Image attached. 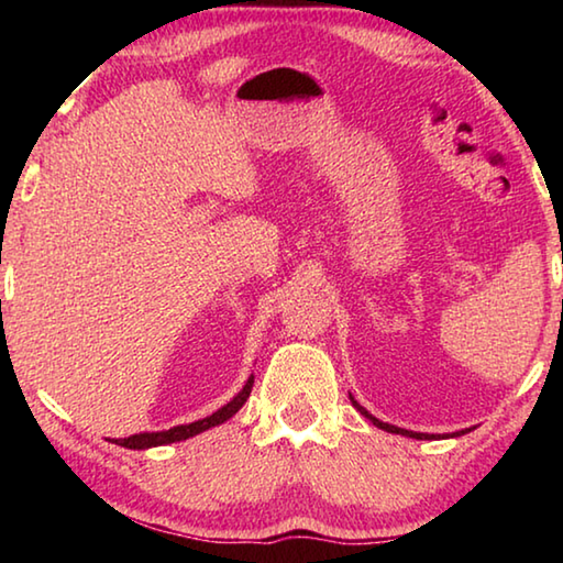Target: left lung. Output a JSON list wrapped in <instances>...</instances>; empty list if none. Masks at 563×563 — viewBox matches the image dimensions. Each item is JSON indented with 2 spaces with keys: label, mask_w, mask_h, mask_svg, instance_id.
Returning <instances> with one entry per match:
<instances>
[{
  "label": "left lung",
  "mask_w": 563,
  "mask_h": 563,
  "mask_svg": "<svg viewBox=\"0 0 563 563\" xmlns=\"http://www.w3.org/2000/svg\"><path fill=\"white\" fill-rule=\"evenodd\" d=\"M352 399V397H350ZM352 405H355L357 409H360V415H365L367 419H373V424L375 427H379V430H385V432H393V434H407V437H415V440H432V437L430 434H419V432H409V430H402V427H395V424H387V422H379V419H375L373 415H369L367 412V409L365 407H360L357 402H355V399H352ZM456 434H460V432H456ZM462 434H464V430H462Z\"/></svg>",
  "instance_id": "obj_1"
}]
</instances>
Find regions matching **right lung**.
I'll use <instances>...</instances> for the list:
<instances>
[{"mask_svg":"<svg viewBox=\"0 0 563 563\" xmlns=\"http://www.w3.org/2000/svg\"><path fill=\"white\" fill-rule=\"evenodd\" d=\"M251 389H253V377H247V383L241 393H238L231 402L218 409V412H213L211 417H203V419H198V422H190V424H178V427H174V430H166V432H141V434L123 437V440H117V444L129 446V450H148V446H161V444L188 440V437L201 434L206 430H211V427L225 422V419H231L238 409L245 405V399L251 397Z\"/></svg>","mask_w":563,"mask_h":563,"instance_id":"obj_1","label":"right lung"}]
</instances>
